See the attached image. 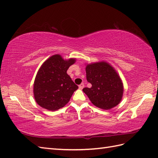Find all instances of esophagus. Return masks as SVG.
<instances>
[{"mask_svg":"<svg viewBox=\"0 0 158 158\" xmlns=\"http://www.w3.org/2000/svg\"><path fill=\"white\" fill-rule=\"evenodd\" d=\"M83 87H84V84H83V83H81V84L79 85V88L80 89H82L83 88Z\"/></svg>","mask_w":158,"mask_h":158,"instance_id":"1","label":"esophagus"}]
</instances>
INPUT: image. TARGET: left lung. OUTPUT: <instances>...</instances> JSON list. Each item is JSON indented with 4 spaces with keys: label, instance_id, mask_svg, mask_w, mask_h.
Wrapping results in <instances>:
<instances>
[{
    "label": "left lung",
    "instance_id": "left-lung-1",
    "mask_svg": "<svg viewBox=\"0 0 158 158\" xmlns=\"http://www.w3.org/2000/svg\"><path fill=\"white\" fill-rule=\"evenodd\" d=\"M86 78L92 84L83 91L94 105L104 110H109L122 101L123 84L119 75L106 61L85 64Z\"/></svg>",
    "mask_w": 158,
    "mask_h": 158
}]
</instances>
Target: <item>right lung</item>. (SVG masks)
I'll return each mask as SVG.
<instances>
[{
    "label": "right lung",
    "mask_w": 158,
    "mask_h": 158,
    "mask_svg": "<svg viewBox=\"0 0 158 158\" xmlns=\"http://www.w3.org/2000/svg\"><path fill=\"white\" fill-rule=\"evenodd\" d=\"M75 62V58L66 60L61 55L55 54L42 64L33 84L34 98L40 106L54 111L69 102L78 86L66 71Z\"/></svg>",
    "instance_id": "add662e5"
}]
</instances>
